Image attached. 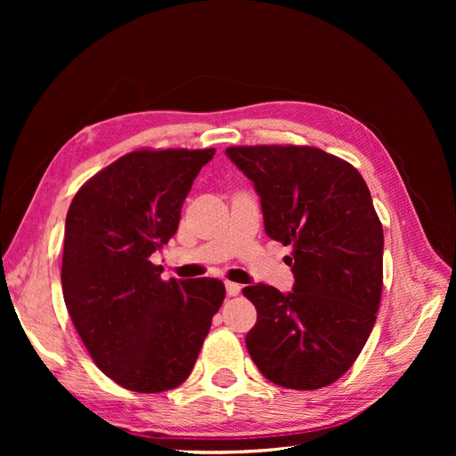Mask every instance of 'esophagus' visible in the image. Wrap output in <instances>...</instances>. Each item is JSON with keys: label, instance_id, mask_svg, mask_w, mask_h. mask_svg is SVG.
<instances>
[{"label": "esophagus", "instance_id": "34e87169", "mask_svg": "<svg viewBox=\"0 0 456 456\" xmlns=\"http://www.w3.org/2000/svg\"><path fill=\"white\" fill-rule=\"evenodd\" d=\"M226 293H228L230 297H238V295L241 293V285L233 283V281H226Z\"/></svg>", "mask_w": 456, "mask_h": 456}]
</instances>
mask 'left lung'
I'll return each mask as SVG.
<instances>
[{
  "mask_svg": "<svg viewBox=\"0 0 456 456\" xmlns=\"http://www.w3.org/2000/svg\"><path fill=\"white\" fill-rule=\"evenodd\" d=\"M253 181L268 236L293 247V291L265 283L245 344L258 370L291 390L333 384L363 350L382 295L384 233L363 176L312 146H232Z\"/></svg>",
  "mask_w": 456,
  "mask_h": 456,
  "instance_id": "obj_1",
  "label": "left lung"
}]
</instances>
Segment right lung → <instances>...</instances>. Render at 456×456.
Here are the masks:
<instances>
[{
    "instance_id": "obj_1",
    "label": "right lung",
    "mask_w": 456,
    "mask_h": 456,
    "mask_svg": "<svg viewBox=\"0 0 456 456\" xmlns=\"http://www.w3.org/2000/svg\"><path fill=\"white\" fill-rule=\"evenodd\" d=\"M215 148L136 150L79 188L66 215L62 295L106 377L139 394L181 386L226 289L215 278L161 280L150 256L178 228Z\"/></svg>"
}]
</instances>
